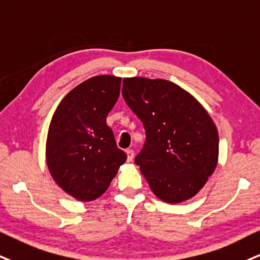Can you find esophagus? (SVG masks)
<instances>
[{
  "mask_svg": "<svg viewBox=\"0 0 260 260\" xmlns=\"http://www.w3.org/2000/svg\"><path fill=\"white\" fill-rule=\"evenodd\" d=\"M126 155H127V161H133L134 156H135V153H134L133 149H126Z\"/></svg>",
  "mask_w": 260,
  "mask_h": 260,
  "instance_id": "esophagus-1",
  "label": "esophagus"
}]
</instances>
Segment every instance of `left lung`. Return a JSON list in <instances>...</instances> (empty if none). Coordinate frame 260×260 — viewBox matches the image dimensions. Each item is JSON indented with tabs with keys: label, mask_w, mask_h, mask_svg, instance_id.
I'll list each match as a JSON object with an SVG mask.
<instances>
[{
	"label": "left lung",
	"mask_w": 260,
	"mask_h": 260,
	"mask_svg": "<svg viewBox=\"0 0 260 260\" xmlns=\"http://www.w3.org/2000/svg\"><path fill=\"white\" fill-rule=\"evenodd\" d=\"M121 94L145 126L135 162L153 193L169 204L193 198L218 161V133L206 110L165 79L124 78Z\"/></svg>",
	"instance_id": "left-lung-1"
}]
</instances>
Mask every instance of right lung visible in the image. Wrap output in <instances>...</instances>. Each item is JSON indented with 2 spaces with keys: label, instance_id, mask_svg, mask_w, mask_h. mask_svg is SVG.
I'll list each match as a JSON object with an SVG mask.
<instances>
[{
  "label": "right lung",
  "instance_id": "add662e5",
  "mask_svg": "<svg viewBox=\"0 0 260 260\" xmlns=\"http://www.w3.org/2000/svg\"><path fill=\"white\" fill-rule=\"evenodd\" d=\"M120 84L121 78L108 75L86 79L62 99L50 121L48 169L77 200L101 197L126 160L106 123L119 98Z\"/></svg>",
  "mask_w": 260,
  "mask_h": 260
}]
</instances>
